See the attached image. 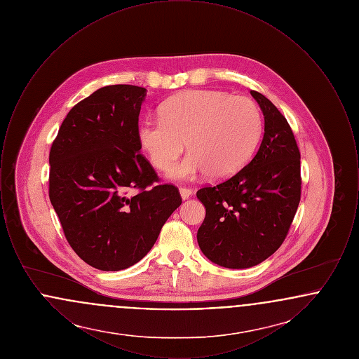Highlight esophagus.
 <instances>
[{
	"mask_svg": "<svg viewBox=\"0 0 359 359\" xmlns=\"http://www.w3.org/2000/svg\"><path fill=\"white\" fill-rule=\"evenodd\" d=\"M179 191H180V196H182L183 201H186V199H188V198L192 195V189H191V188L180 187Z\"/></svg>",
	"mask_w": 359,
	"mask_h": 359,
	"instance_id": "obj_1",
	"label": "esophagus"
}]
</instances>
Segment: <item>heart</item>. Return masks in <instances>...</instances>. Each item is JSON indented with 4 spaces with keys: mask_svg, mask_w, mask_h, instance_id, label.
<instances>
[{
    "mask_svg": "<svg viewBox=\"0 0 359 359\" xmlns=\"http://www.w3.org/2000/svg\"><path fill=\"white\" fill-rule=\"evenodd\" d=\"M262 116L256 102L215 90H189L160 106V117L141 121L137 138L141 149L160 171H168L183 154H189L171 172L177 180L202 175L223 179L238 172L256 151Z\"/></svg>",
    "mask_w": 359,
    "mask_h": 359,
    "instance_id": "b5f03b06",
    "label": "heart"
}]
</instances>
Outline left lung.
Wrapping results in <instances>:
<instances>
[{"instance_id":"left-lung-1","label":"left lung","mask_w":359,"mask_h":359,"mask_svg":"<svg viewBox=\"0 0 359 359\" xmlns=\"http://www.w3.org/2000/svg\"><path fill=\"white\" fill-rule=\"evenodd\" d=\"M259 104L264 138L252 161L214 187L201 188L205 208L198 243L210 261L245 269L272 256L288 234L300 202V152L288 121L266 97Z\"/></svg>"}]
</instances>
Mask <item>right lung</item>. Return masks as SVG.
I'll return each instance as SVG.
<instances>
[{"label": "right lung", "instance_id": "obj_1", "mask_svg": "<svg viewBox=\"0 0 359 359\" xmlns=\"http://www.w3.org/2000/svg\"><path fill=\"white\" fill-rule=\"evenodd\" d=\"M147 88L106 86L76 103L50 152V201L69 246L88 265L117 272L152 249L182 205L179 189L157 184L140 154L138 116Z\"/></svg>", "mask_w": 359, "mask_h": 359}]
</instances>
